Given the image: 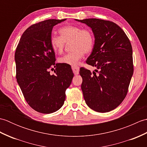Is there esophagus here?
<instances>
[{
	"label": "esophagus",
	"mask_w": 147,
	"mask_h": 147,
	"mask_svg": "<svg viewBox=\"0 0 147 147\" xmlns=\"http://www.w3.org/2000/svg\"><path fill=\"white\" fill-rule=\"evenodd\" d=\"M72 68V70H73L74 74H75V75H77V74H79V71H80V67L78 66H77V65H73V66L71 67Z\"/></svg>",
	"instance_id": "34e87169"
}]
</instances>
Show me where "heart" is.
I'll list each match as a JSON object with an SVG mask.
<instances>
[{"mask_svg":"<svg viewBox=\"0 0 147 147\" xmlns=\"http://www.w3.org/2000/svg\"><path fill=\"white\" fill-rule=\"evenodd\" d=\"M59 33L60 36H52L51 38V46L53 51L61 54L65 43L70 42L71 50H73L59 58V63L75 65L84 54H88L93 48L94 35L89 29L82 28L77 25H67L61 28Z\"/></svg>","mask_w":147,"mask_h":147,"instance_id":"heart-1","label":"heart"}]
</instances>
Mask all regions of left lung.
Returning <instances> with one entry per match:
<instances>
[{"label":"left lung","mask_w":147,"mask_h":147,"mask_svg":"<svg viewBox=\"0 0 147 147\" xmlns=\"http://www.w3.org/2000/svg\"><path fill=\"white\" fill-rule=\"evenodd\" d=\"M76 20L91 28L95 36L94 47L86 62L97 69L92 73L81 67L80 71L84 78V99L95 111L114 110L125 98L133 74L131 44L114 22L96 18Z\"/></svg>","instance_id":"1"}]
</instances>
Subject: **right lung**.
Listing matches in <instances>:
<instances>
[{"instance_id":"right-lung-1","label":"right lung","mask_w":147,"mask_h":147,"mask_svg":"<svg viewBox=\"0 0 147 147\" xmlns=\"http://www.w3.org/2000/svg\"><path fill=\"white\" fill-rule=\"evenodd\" d=\"M65 20L53 19L32 24L22 35L15 52L18 85L28 105L40 113L51 114L61 108L74 76L69 65L55 64L51 46L53 27ZM54 67L55 74L51 75Z\"/></svg>"}]
</instances>
